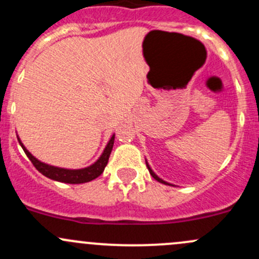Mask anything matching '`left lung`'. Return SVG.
Masks as SVG:
<instances>
[{
	"label": "left lung",
	"instance_id": "left-lung-1",
	"mask_svg": "<svg viewBox=\"0 0 259 259\" xmlns=\"http://www.w3.org/2000/svg\"><path fill=\"white\" fill-rule=\"evenodd\" d=\"M146 166H148V169H149V173H150V174H151V177H153V178H154V179H155V180H158V182H159V183H163V184H168V185H170V184H169V183L164 182V180H163V179H160V178H159V177H158V176H156V174H155V173H154V171H153V170H151V168H150V166H149V164H148V163H146Z\"/></svg>",
	"mask_w": 259,
	"mask_h": 259
}]
</instances>
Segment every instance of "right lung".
<instances>
[{
  "label": "right lung",
  "mask_w": 259,
  "mask_h": 259,
  "mask_svg": "<svg viewBox=\"0 0 259 259\" xmlns=\"http://www.w3.org/2000/svg\"><path fill=\"white\" fill-rule=\"evenodd\" d=\"M114 140H115V135H113L111 139L109 140L108 145H106V148L104 149V153L101 154L100 158H99L93 165L83 169H64V168H57V166L49 165V164H45V163H41L40 160H37V159H36L35 156H33L32 154H31L30 151L23 146L20 139H18V143H20V145L22 146L23 151H25L27 158L31 160V163L33 164V166H35V168L37 169L42 176L48 177V178L52 180H56V182L69 183V184H81V183L91 182V180L98 178L99 176L103 174L104 169H105L106 164H108L111 150H113Z\"/></svg>",
  "instance_id": "add662e5"
}]
</instances>
